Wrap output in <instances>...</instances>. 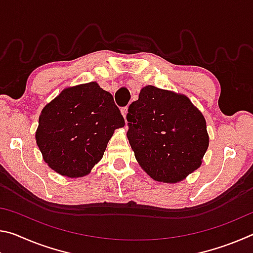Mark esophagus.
Instances as JSON below:
<instances>
[{
  "label": "esophagus",
  "instance_id": "34e87169",
  "mask_svg": "<svg viewBox=\"0 0 253 253\" xmlns=\"http://www.w3.org/2000/svg\"><path fill=\"white\" fill-rule=\"evenodd\" d=\"M127 113H128V108L127 107H124V108H122V115L123 117L126 119V116H127Z\"/></svg>",
  "mask_w": 253,
  "mask_h": 253
}]
</instances>
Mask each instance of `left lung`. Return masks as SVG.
Segmentation results:
<instances>
[{"label":"left lung","mask_w":253,"mask_h":253,"mask_svg":"<svg viewBox=\"0 0 253 253\" xmlns=\"http://www.w3.org/2000/svg\"><path fill=\"white\" fill-rule=\"evenodd\" d=\"M127 122L136 160L155 181L178 183L202 164L207 122L183 93L146 85L128 108Z\"/></svg>","instance_id":"obj_1"}]
</instances>
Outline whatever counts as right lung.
Listing matches in <instances>:
<instances>
[{"label":"right lung","mask_w":253,"mask_h":253,"mask_svg":"<svg viewBox=\"0 0 253 253\" xmlns=\"http://www.w3.org/2000/svg\"><path fill=\"white\" fill-rule=\"evenodd\" d=\"M124 126L113 96L92 81L65 88L44 106L36 142L51 169L84 177L104 156L114 131Z\"/></svg>","instance_id":"add662e5"}]
</instances>
